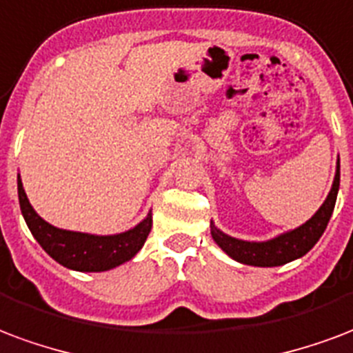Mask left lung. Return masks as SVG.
I'll return each instance as SVG.
<instances>
[{
	"instance_id": "1",
	"label": "left lung",
	"mask_w": 353,
	"mask_h": 353,
	"mask_svg": "<svg viewBox=\"0 0 353 353\" xmlns=\"http://www.w3.org/2000/svg\"><path fill=\"white\" fill-rule=\"evenodd\" d=\"M339 185H341V161H336V172L333 185L327 198L323 200L320 210L310 216L309 221L297 228L284 232L281 236L268 239V241H245L237 239L223 230H219L215 223L211 221V237L221 249L234 258L236 262L245 263V265H254V268H276L292 260L305 256L318 239L322 237L323 230L327 228L333 210H335L336 194H339Z\"/></svg>"
}]
</instances>
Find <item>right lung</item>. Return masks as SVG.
Segmentation results:
<instances>
[{
    "label": "right lung",
    "mask_w": 353,
    "mask_h": 353,
    "mask_svg": "<svg viewBox=\"0 0 353 353\" xmlns=\"http://www.w3.org/2000/svg\"><path fill=\"white\" fill-rule=\"evenodd\" d=\"M18 202H20L23 221L39 245L63 268L83 271V273L108 271L129 262L143 247V243L150 236L151 224H153V216L150 211L148 216L134 228L121 232V234H114V236H95V234H85V232L56 228L33 210L23 190L20 174H18Z\"/></svg>",
    "instance_id": "right-lung-1"
}]
</instances>
